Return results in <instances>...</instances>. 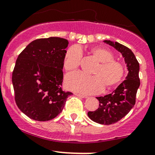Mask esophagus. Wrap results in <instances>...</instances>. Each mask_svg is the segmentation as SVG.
<instances>
[{
    "mask_svg": "<svg viewBox=\"0 0 155 155\" xmlns=\"http://www.w3.org/2000/svg\"><path fill=\"white\" fill-rule=\"evenodd\" d=\"M74 95H76V96H78V97H81V98H86L87 97H86V96H85V95H84V94H79V93H74Z\"/></svg>",
    "mask_w": 155,
    "mask_h": 155,
    "instance_id": "esophagus-1",
    "label": "esophagus"
}]
</instances>
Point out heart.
Wrapping results in <instances>:
<instances>
[{
    "label": "heart",
    "instance_id": "b5f03b06",
    "mask_svg": "<svg viewBox=\"0 0 155 155\" xmlns=\"http://www.w3.org/2000/svg\"><path fill=\"white\" fill-rule=\"evenodd\" d=\"M91 54L101 64L93 71L94 75H88L81 71L66 75L65 86L69 90L83 94H97L106 88L113 87L122 81L125 69L120 61L114 60V54L109 49L103 47L91 49ZM82 61V51L79 46H72L65 53L64 68L66 71L77 69Z\"/></svg>",
    "mask_w": 155,
    "mask_h": 155
}]
</instances>
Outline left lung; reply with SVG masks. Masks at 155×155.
Instances as JSON below:
<instances>
[{"label":"left lung","mask_w":155,"mask_h":155,"mask_svg":"<svg viewBox=\"0 0 155 155\" xmlns=\"http://www.w3.org/2000/svg\"><path fill=\"white\" fill-rule=\"evenodd\" d=\"M104 42L115 48L122 54L129 71L126 79L112 93L97 97L100 103L97 110L88 112V116L94 122L110 125L120 120L135 104L136 94L140 84V66L130 49L117 42L110 41H104Z\"/></svg>","instance_id":"left-lung-1"}]
</instances>
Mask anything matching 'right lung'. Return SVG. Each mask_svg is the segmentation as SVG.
Instances as JSON below:
<instances>
[{
  "label": "right lung",
  "instance_id": "right-lung-1",
  "mask_svg": "<svg viewBox=\"0 0 155 155\" xmlns=\"http://www.w3.org/2000/svg\"><path fill=\"white\" fill-rule=\"evenodd\" d=\"M68 45L69 41L64 38H40L18 55L12 77L15 100L20 110L31 119L52 120L72 94L61 87Z\"/></svg>",
  "mask_w": 155,
  "mask_h": 155
}]
</instances>
